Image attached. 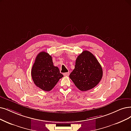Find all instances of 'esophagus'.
I'll return each instance as SVG.
<instances>
[{
  "label": "esophagus",
  "mask_w": 131,
  "mask_h": 131,
  "mask_svg": "<svg viewBox=\"0 0 131 131\" xmlns=\"http://www.w3.org/2000/svg\"><path fill=\"white\" fill-rule=\"evenodd\" d=\"M63 75H64V76H69V72H67L64 73Z\"/></svg>",
  "instance_id": "esophagus-1"
}]
</instances>
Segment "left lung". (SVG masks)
Here are the masks:
<instances>
[{"mask_svg": "<svg viewBox=\"0 0 131 131\" xmlns=\"http://www.w3.org/2000/svg\"><path fill=\"white\" fill-rule=\"evenodd\" d=\"M103 76V69L98 60L90 51L84 50L76 59L75 69L69 75L76 86L82 91L95 87Z\"/></svg>", "mask_w": 131, "mask_h": 131, "instance_id": "8db88e82", "label": "left lung"}]
</instances>
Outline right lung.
I'll return each mask as SVG.
<instances>
[{"instance_id":"right-lung-1","label":"right lung","mask_w":131,"mask_h":131,"mask_svg":"<svg viewBox=\"0 0 131 131\" xmlns=\"http://www.w3.org/2000/svg\"><path fill=\"white\" fill-rule=\"evenodd\" d=\"M31 75L35 84L45 91L53 89L63 76L59 68L54 66L51 56L45 51H41L36 56Z\"/></svg>"}]
</instances>
